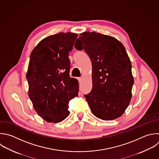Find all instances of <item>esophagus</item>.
I'll use <instances>...</instances> for the list:
<instances>
[{"mask_svg": "<svg viewBox=\"0 0 159 159\" xmlns=\"http://www.w3.org/2000/svg\"><path fill=\"white\" fill-rule=\"evenodd\" d=\"M77 80H78L79 82H80V81H81V80H82V78H81V77H78V78H77Z\"/></svg>", "mask_w": 159, "mask_h": 159, "instance_id": "34e87169", "label": "esophagus"}]
</instances>
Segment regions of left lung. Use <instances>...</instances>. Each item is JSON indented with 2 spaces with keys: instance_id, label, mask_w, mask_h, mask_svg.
<instances>
[{
  "instance_id": "8db88e82",
  "label": "left lung",
  "mask_w": 159,
  "mask_h": 159,
  "mask_svg": "<svg viewBox=\"0 0 159 159\" xmlns=\"http://www.w3.org/2000/svg\"><path fill=\"white\" fill-rule=\"evenodd\" d=\"M75 47L84 50L92 62L93 87L85 97L93 114L105 120L122 115L132 97V65L124 45L114 37L82 33Z\"/></svg>"
}]
</instances>
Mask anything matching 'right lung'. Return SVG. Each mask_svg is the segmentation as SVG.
I'll return each mask as SVG.
<instances>
[{
	"label": "right lung",
	"instance_id": "right-lung-1",
	"mask_svg": "<svg viewBox=\"0 0 159 159\" xmlns=\"http://www.w3.org/2000/svg\"><path fill=\"white\" fill-rule=\"evenodd\" d=\"M77 34L48 36L33 50L27 73L29 96L38 114L48 122H60L70 114L69 102L78 96L79 84L70 78L71 52Z\"/></svg>",
	"mask_w": 159,
	"mask_h": 159
}]
</instances>
